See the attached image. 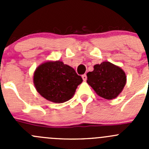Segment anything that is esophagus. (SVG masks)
Masks as SVG:
<instances>
[{
	"mask_svg": "<svg viewBox=\"0 0 149 149\" xmlns=\"http://www.w3.org/2000/svg\"><path fill=\"white\" fill-rule=\"evenodd\" d=\"M82 79H83V80L84 81H86V79H87L86 75V74L82 75Z\"/></svg>",
	"mask_w": 149,
	"mask_h": 149,
	"instance_id": "1",
	"label": "esophagus"
}]
</instances>
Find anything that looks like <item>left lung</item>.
Returning a JSON list of instances; mask_svg holds the SVG:
<instances>
[{
    "label": "left lung",
    "mask_w": 149,
    "mask_h": 149,
    "mask_svg": "<svg viewBox=\"0 0 149 149\" xmlns=\"http://www.w3.org/2000/svg\"><path fill=\"white\" fill-rule=\"evenodd\" d=\"M86 82L97 95L106 100L118 97L126 84V75L123 69L108 61L94 66L86 74Z\"/></svg>",
    "instance_id": "1"
}]
</instances>
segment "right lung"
<instances>
[{
	"label": "right lung",
	"mask_w": 149,
	"mask_h": 149,
	"mask_svg": "<svg viewBox=\"0 0 149 149\" xmlns=\"http://www.w3.org/2000/svg\"><path fill=\"white\" fill-rule=\"evenodd\" d=\"M34 84L39 94L48 101L63 103L72 98L83 79L74 69L62 61H47L37 68Z\"/></svg>",
	"instance_id": "obj_1"
}]
</instances>
